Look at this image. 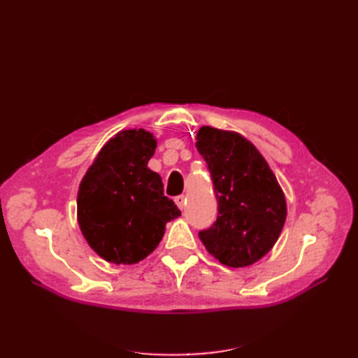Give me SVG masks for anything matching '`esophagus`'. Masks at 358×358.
<instances>
[{"mask_svg":"<svg viewBox=\"0 0 358 358\" xmlns=\"http://www.w3.org/2000/svg\"><path fill=\"white\" fill-rule=\"evenodd\" d=\"M175 203H176L178 208L182 210L183 208H185V197H183V196H178V197H175Z\"/></svg>","mask_w":358,"mask_h":358,"instance_id":"1","label":"esophagus"}]
</instances>
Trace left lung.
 Here are the masks:
<instances>
[{"mask_svg":"<svg viewBox=\"0 0 358 358\" xmlns=\"http://www.w3.org/2000/svg\"><path fill=\"white\" fill-rule=\"evenodd\" d=\"M196 140L218 200V218L199 233L200 241L224 266H251L273 248L284 229V191L264 157L242 134L201 127Z\"/></svg>","mask_w":358,"mask_h":358,"instance_id":"8db88e82","label":"left lung"}]
</instances>
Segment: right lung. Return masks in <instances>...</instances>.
<instances>
[{
  "mask_svg": "<svg viewBox=\"0 0 358 358\" xmlns=\"http://www.w3.org/2000/svg\"><path fill=\"white\" fill-rule=\"evenodd\" d=\"M157 138L143 128L122 129L86 170L78 191V222L85 241L113 264H136L161 242L166 224L180 216L148 167Z\"/></svg>",
  "mask_w": 358,
  "mask_h": 358,
  "instance_id": "obj_1",
  "label": "right lung"
}]
</instances>
